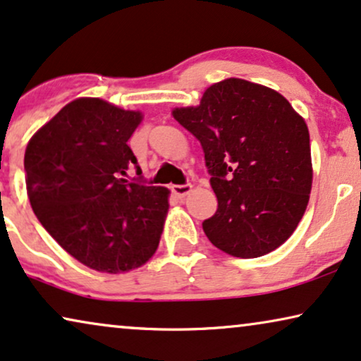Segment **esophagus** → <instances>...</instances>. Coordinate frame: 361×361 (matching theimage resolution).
Returning <instances> with one entry per match:
<instances>
[{"instance_id":"34e87169","label":"esophagus","mask_w":361,"mask_h":361,"mask_svg":"<svg viewBox=\"0 0 361 361\" xmlns=\"http://www.w3.org/2000/svg\"><path fill=\"white\" fill-rule=\"evenodd\" d=\"M191 188H193V186H191L190 183H186V185H173L171 186V193L175 195V196H178V198H183V196H186L191 191Z\"/></svg>"}]
</instances>
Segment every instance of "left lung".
Instances as JSON below:
<instances>
[{"label": "left lung", "mask_w": 361, "mask_h": 361, "mask_svg": "<svg viewBox=\"0 0 361 361\" xmlns=\"http://www.w3.org/2000/svg\"><path fill=\"white\" fill-rule=\"evenodd\" d=\"M198 138L218 198L203 231L216 247L252 259L292 236L312 190L310 137L284 95L244 79L216 82L200 105L173 110Z\"/></svg>", "instance_id": "1"}]
</instances>
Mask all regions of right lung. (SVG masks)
I'll use <instances>...</instances> for the list:
<instances>
[{
	"instance_id": "obj_1",
	"label": "right lung",
	"mask_w": 361,
	"mask_h": 361,
	"mask_svg": "<svg viewBox=\"0 0 361 361\" xmlns=\"http://www.w3.org/2000/svg\"><path fill=\"white\" fill-rule=\"evenodd\" d=\"M142 114L102 99L62 107L24 153L31 208L57 244L94 271L118 274L155 254L168 213L163 186L125 180L137 158L128 138Z\"/></svg>"
}]
</instances>
